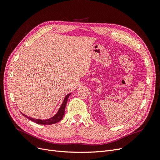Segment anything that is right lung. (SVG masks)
I'll return each mask as SVG.
<instances>
[{"label":"right lung","mask_w":160,"mask_h":160,"mask_svg":"<svg viewBox=\"0 0 160 160\" xmlns=\"http://www.w3.org/2000/svg\"><path fill=\"white\" fill-rule=\"evenodd\" d=\"M71 95V93L67 95L63 101V102H62L61 108H59V111H58V112L57 113L56 115H55L54 116H53L52 118L49 119H45V120H42V119H33V118H31L30 117H28V116L22 114L24 116H25V118H28V119H30L31 121H32V122H35L36 123H38V124H41V125H51V124H54V123H56L57 122H60V121L62 119V117H63V115L65 114V106H66V104H67V101H68V98L69 95Z\"/></svg>","instance_id":"1"}]
</instances>
